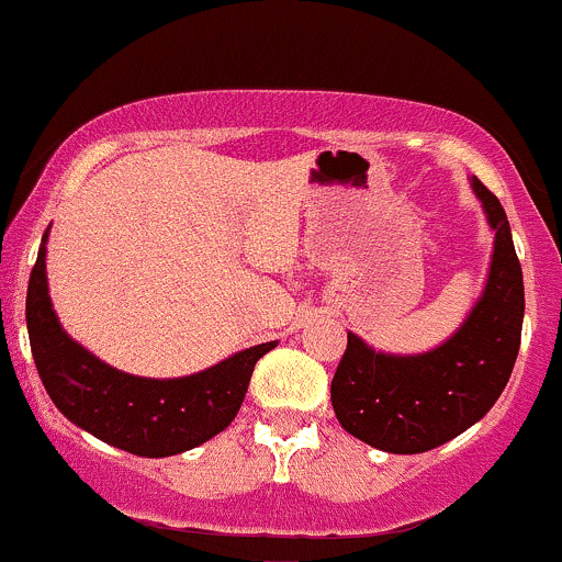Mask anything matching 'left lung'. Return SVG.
<instances>
[{"label": "left lung", "mask_w": 562, "mask_h": 562, "mask_svg": "<svg viewBox=\"0 0 562 562\" xmlns=\"http://www.w3.org/2000/svg\"><path fill=\"white\" fill-rule=\"evenodd\" d=\"M493 238L491 268L476 303L445 342L424 353H385L348 331L331 378L337 420L385 452H426L485 418L506 389L520 351L525 289L509 220L498 198L472 177Z\"/></svg>", "instance_id": "1"}]
</instances>
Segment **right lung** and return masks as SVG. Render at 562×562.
Wrapping results in <instances>:
<instances>
[{
    "instance_id": "obj_1",
    "label": "right lung",
    "mask_w": 562,
    "mask_h": 562,
    "mask_svg": "<svg viewBox=\"0 0 562 562\" xmlns=\"http://www.w3.org/2000/svg\"><path fill=\"white\" fill-rule=\"evenodd\" d=\"M45 257L47 231L29 279V342L45 391L71 424L142 458L192 450L233 424L255 364L276 348V340L227 356L195 375H128L66 335L47 292Z\"/></svg>"
}]
</instances>
